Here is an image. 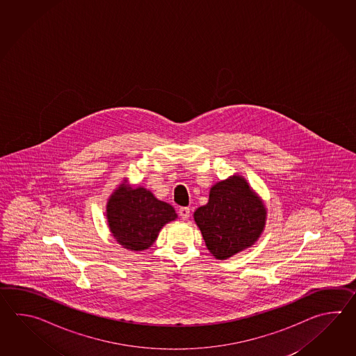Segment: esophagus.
I'll use <instances>...</instances> for the list:
<instances>
[{
  "label": "esophagus",
  "instance_id": "1",
  "mask_svg": "<svg viewBox=\"0 0 356 356\" xmlns=\"http://www.w3.org/2000/svg\"><path fill=\"white\" fill-rule=\"evenodd\" d=\"M178 213H179V216H181V219L187 220L189 218L191 210H189V207H181V209L178 210Z\"/></svg>",
  "mask_w": 356,
  "mask_h": 356
}]
</instances>
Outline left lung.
Wrapping results in <instances>:
<instances>
[{"label": "left lung", "instance_id": "8db88e82", "mask_svg": "<svg viewBox=\"0 0 356 356\" xmlns=\"http://www.w3.org/2000/svg\"><path fill=\"white\" fill-rule=\"evenodd\" d=\"M193 219L212 256L227 259L257 242L267 210L247 179L234 175L212 186L209 202L197 209Z\"/></svg>", "mask_w": 356, "mask_h": 356}]
</instances>
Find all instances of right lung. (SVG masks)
Returning <instances> with one entry per match:
<instances>
[{"label": "right lung", "mask_w": 356, "mask_h": 356, "mask_svg": "<svg viewBox=\"0 0 356 356\" xmlns=\"http://www.w3.org/2000/svg\"><path fill=\"white\" fill-rule=\"evenodd\" d=\"M106 216L114 241L132 252L149 250L163 227L178 218L172 204L149 189L131 186L127 178L108 198Z\"/></svg>", "instance_id": "1"}]
</instances>
